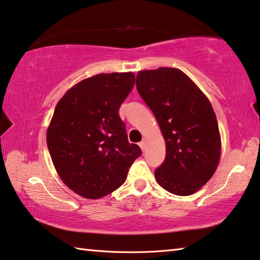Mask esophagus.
Masks as SVG:
<instances>
[{
  "label": "esophagus",
  "instance_id": "34e87169",
  "mask_svg": "<svg viewBox=\"0 0 260 260\" xmlns=\"http://www.w3.org/2000/svg\"><path fill=\"white\" fill-rule=\"evenodd\" d=\"M139 146L141 149H142V150H144V149H146V142H144V141H141V142L139 143Z\"/></svg>",
  "mask_w": 260,
  "mask_h": 260
}]
</instances>
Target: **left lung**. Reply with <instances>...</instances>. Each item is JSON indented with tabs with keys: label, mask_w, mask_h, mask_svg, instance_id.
I'll return each instance as SVG.
<instances>
[{
	"label": "left lung",
	"mask_w": 260,
	"mask_h": 260,
	"mask_svg": "<svg viewBox=\"0 0 260 260\" xmlns=\"http://www.w3.org/2000/svg\"><path fill=\"white\" fill-rule=\"evenodd\" d=\"M136 88L166 142L165 160L155 171L157 182L174 195H191L209 181L220 159L221 141L212 105L178 69L140 71Z\"/></svg>",
	"instance_id": "left-lung-1"
}]
</instances>
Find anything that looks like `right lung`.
Returning <instances> with one entry per match:
<instances>
[{
	"instance_id": "add662e5",
	"label": "right lung",
	"mask_w": 260,
	"mask_h": 260,
	"mask_svg": "<svg viewBox=\"0 0 260 260\" xmlns=\"http://www.w3.org/2000/svg\"><path fill=\"white\" fill-rule=\"evenodd\" d=\"M134 82L132 72L96 74L73 86L56 105L48 149L61 181L85 199L98 200L119 188L142 153L128 142L119 117Z\"/></svg>"
}]
</instances>
